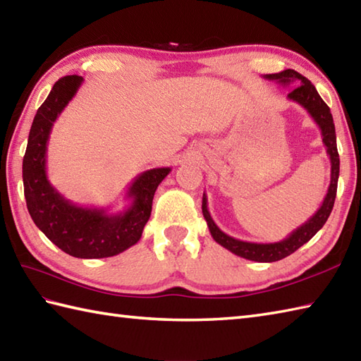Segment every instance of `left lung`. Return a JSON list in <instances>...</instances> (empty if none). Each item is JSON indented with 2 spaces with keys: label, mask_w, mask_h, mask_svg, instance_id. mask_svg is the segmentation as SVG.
<instances>
[{
  "label": "left lung",
  "mask_w": 361,
  "mask_h": 361,
  "mask_svg": "<svg viewBox=\"0 0 361 361\" xmlns=\"http://www.w3.org/2000/svg\"><path fill=\"white\" fill-rule=\"evenodd\" d=\"M264 79L278 82L282 87H288L291 83H296L298 87L291 90L287 94V97L290 101L301 105L304 110H307L312 119L317 122V126L321 130L323 144L326 145L329 158H331V185H329L323 204L319 206V209L313 214L305 224L296 228L295 231H291L286 239L279 242H273V243L243 242L225 234L211 217V214L208 211V198H206V194H203L202 211H203V217L206 220V224H208L212 239L219 245H221V247L234 252L235 256H240L248 260H255V262H276V260L287 257L291 255V252H295L298 248H301L304 243H307L312 237L324 226L329 216H331L334 203H335L336 186H338V175H340V157H338V150H336L335 124H334L331 109H329L327 104L321 99L317 88L312 85V82L309 79H305L304 75L296 73L295 70H283L276 74H265Z\"/></svg>",
  "instance_id": "left-lung-1"
}]
</instances>
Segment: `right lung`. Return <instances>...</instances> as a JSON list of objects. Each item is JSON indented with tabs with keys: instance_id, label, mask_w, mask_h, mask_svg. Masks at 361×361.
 I'll use <instances>...</instances> for the list:
<instances>
[{
	"instance_id": "obj_1",
	"label": "right lung",
	"mask_w": 361,
	"mask_h": 361,
	"mask_svg": "<svg viewBox=\"0 0 361 361\" xmlns=\"http://www.w3.org/2000/svg\"><path fill=\"white\" fill-rule=\"evenodd\" d=\"M83 82L82 75L59 79L37 110L23 158V185L27 211L37 228L66 255L80 259L116 256L141 239L152 212L153 195L171 167H157L132 181L124 211L74 204L54 188L46 175V150L54 122L70 104Z\"/></svg>"
}]
</instances>
